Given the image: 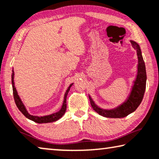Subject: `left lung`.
Returning <instances> with one entry per match:
<instances>
[{
    "label": "left lung",
    "mask_w": 159,
    "mask_h": 159,
    "mask_svg": "<svg viewBox=\"0 0 159 159\" xmlns=\"http://www.w3.org/2000/svg\"><path fill=\"white\" fill-rule=\"evenodd\" d=\"M130 42L136 51L138 57L137 73L135 80L133 81L130 93L126 97L125 100L117 107L106 109V108H102L97 105L92 97L89 95L92 107L96 112L105 118H125L137 109L143 98L147 80L146 65H145L143 58L142 56L141 47L139 43L132 40H130Z\"/></svg>",
    "instance_id": "8db88e82"
}]
</instances>
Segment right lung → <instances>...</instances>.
Wrapping results in <instances>:
<instances>
[{"instance_id": "1", "label": "right lung", "mask_w": 159, "mask_h": 159, "mask_svg": "<svg viewBox=\"0 0 159 159\" xmlns=\"http://www.w3.org/2000/svg\"><path fill=\"white\" fill-rule=\"evenodd\" d=\"M11 82H12V87H13V98H14V100L16 105L17 107L20 112H22V114L31 120L37 123H52V122L58 120L59 119H60L62 117L64 113H65L66 110V96L68 95L69 91H70V87L72 86V84H74L72 82V84H70V86L67 87L66 90L64 93V100L62 105L60 108V110L59 111L54 113L47 115V116H33L29 113L28 110H26V107L24 103H23L21 99L20 98L19 95H18V92L16 90V88L15 87V83H14V71L13 69L12 70V75H11Z\"/></svg>"}]
</instances>
